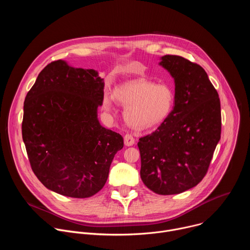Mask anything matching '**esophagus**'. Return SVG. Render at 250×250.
<instances>
[{
    "label": "esophagus",
    "mask_w": 250,
    "mask_h": 250,
    "mask_svg": "<svg viewBox=\"0 0 250 250\" xmlns=\"http://www.w3.org/2000/svg\"><path fill=\"white\" fill-rule=\"evenodd\" d=\"M124 140H125V146H133L134 145V138H133V136L131 135V134H125V137H124Z\"/></svg>",
    "instance_id": "34e87169"
}]
</instances>
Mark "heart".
<instances>
[{
	"mask_svg": "<svg viewBox=\"0 0 250 250\" xmlns=\"http://www.w3.org/2000/svg\"><path fill=\"white\" fill-rule=\"evenodd\" d=\"M125 106V120L137 131L147 130L162 125L170 116L175 102V94L166 84H154L148 80L128 81L114 91V97L105 94L103 109L111 112L114 101Z\"/></svg>",
	"mask_w": 250,
	"mask_h": 250,
	"instance_id": "1",
	"label": "heart"
}]
</instances>
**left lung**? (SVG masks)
<instances>
[{
	"mask_svg": "<svg viewBox=\"0 0 250 250\" xmlns=\"http://www.w3.org/2000/svg\"><path fill=\"white\" fill-rule=\"evenodd\" d=\"M159 65L174 79L175 102L168 119L139 138L140 177L159 195L197 186L221 139V103L206 71L181 56L164 55Z\"/></svg>",
	"mask_w": 250,
	"mask_h": 250,
	"instance_id": "1",
	"label": "left lung"
}]
</instances>
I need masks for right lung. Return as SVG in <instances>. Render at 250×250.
<instances>
[{
	"label": "right lung",
	"mask_w": 250,
	"mask_h": 250,
	"mask_svg": "<svg viewBox=\"0 0 250 250\" xmlns=\"http://www.w3.org/2000/svg\"><path fill=\"white\" fill-rule=\"evenodd\" d=\"M104 87L97 70L57 60L26 94L22 139L32 171L50 191L89 198L105 184L124 138L99 122Z\"/></svg>",
	"instance_id": "right-lung-1"
}]
</instances>
